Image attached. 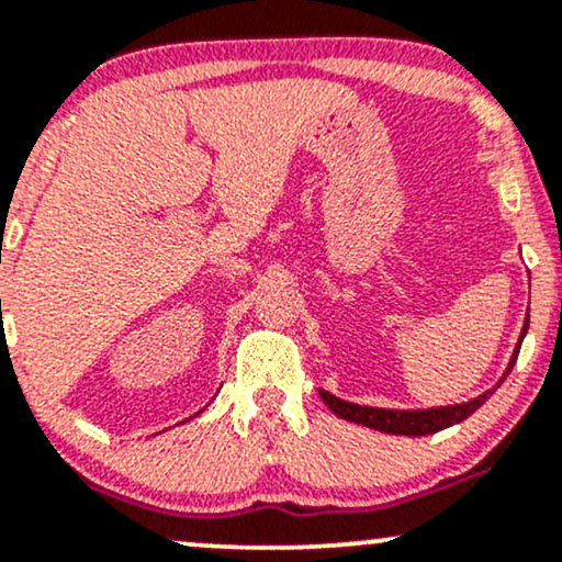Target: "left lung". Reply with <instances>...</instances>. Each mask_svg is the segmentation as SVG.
<instances>
[{
  "mask_svg": "<svg viewBox=\"0 0 562 562\" xmlns=\"http://www.w3.org/2000/svg\"><path fill=\"white\" fill-rule=\"evenodd\" d=\"M525 331H528V318H525L520 340H517V348H515V353H512L509 367H506L504 378L509 375L512 367H515ZM504 378H501V380H504ZM501 380H498V383H501ZM496 389H498V385H493L491 391L480 394L476 400H469V402H461V404H448V407H431V409L364 407V404L337 400V396H331L329 391H318V394H322L324 404H327L331 413H335L337 418H342V420H351V424H359V426H370V428H375V431H383V434H402V437H426V434L442 431V428L456 426V424H461V420H467L469 415L476 413L482 404L491 400V394Z\"/></svg>",
  "mask_w": 562,
  "mask_h": 562,
  "instance_id": "obj_1",
  "label": "left lung"
}]
</instances>
